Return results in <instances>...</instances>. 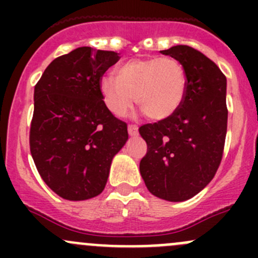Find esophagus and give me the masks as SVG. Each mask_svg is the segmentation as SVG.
Returning <instances> with one entry per match:
<instances>
[{
	"label": "esophagus",
	"mask_w": 258,
	"mask_h": 258,
	"mask_svg": "<svg viewBox=\"0 0 258 258\" xmlns=\"http://www.w3.org/2000/svg\"><path fill=\"white\" fill-rule=\"evenodd\" d=\"M128 134L130 136H137L139 135V127L136 124H128Z\"/></svg>",
	"instance_id": "1"
}]
</instances>
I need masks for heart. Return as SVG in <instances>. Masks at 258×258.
<instances>
[{"label":"heart","instance_id":"1","mask_svg":"<svg viewBox=\"0 0 258 258\" xmlns=\"http://www.w3.org/2000/svg\"><path fill=\"white\" fill-rule=\"evenodd\" d=\"M187 79L183 66L173 57L132 58L114 69V76L101 81V93L111 112L124 116L137 105L148 118L165 119L183 102Z\"/></svg>","mask_w":258,"mask_h":258}]
</instances>
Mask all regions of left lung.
<instances>
[{"label": "left lung", "mask_w": 258, "mask_h": 258, "mask_svg": "<svg viewBox=\"0 0 258 258\" xmlns=\"http://www.w3.org/2000/svg\"><path fill=\"white\" fill-rule=\"evenodd\" d=\"M186 72L183 102L172 116L140 127L147 153L140 162L146 187L158 199H191L215 177L227 132L226 76L197 49L178 45L161 51Z\"/></svg>", "instance_id": "1"}]
</instances>
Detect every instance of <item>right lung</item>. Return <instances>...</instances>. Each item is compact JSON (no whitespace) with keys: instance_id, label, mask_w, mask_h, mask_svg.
Masks as SVG:
<instances>
[{"instance_id":"add662e5","label":"right lung","mask_w":258,"mask_h":258,"mask_svg":"<svg viewBox=\"0 0 258 258\" xmlns=\"http://www.w3.org/2000/svg\"><path fill=\"white\" fill-rule=\"evenodd\" d=\"M118 59L117 52L79 47L54 58L35 86L31 155L45 183L64 200L98 196L128 139L126 122L101 93L102 76Z\"/></svg>"}]
</instances>
